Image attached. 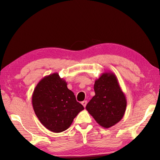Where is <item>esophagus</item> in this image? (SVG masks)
Here are the masks:
<instances>
[{"label": "esophagus", "instance_id": "1", "mask_svg": "<svg viewBox=\"0 0 160 160\" xmlns=\"http://www.w3.org/2000/svg\"><path fill=\"white\" fill-rule=\"evenodd\" d=\"M87 100H84L83 102H82V104L83 105V107L85 108L86 106H87Z\"/></svg>", "mask_w": 160, "mask_h": 160}]
</instances>
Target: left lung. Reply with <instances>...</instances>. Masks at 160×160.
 Here are the masks:
<instances>
[{
	"instance_id": "1",
	"label": "left lung",
	"mask_w": 160,
	"mask_h": 160,
	"mask_svg": "<svg viewBox=\"0 0 160 160\" xmlns=\"http://www.w3.org/2000/svg\"><path fill=\"white\" fill-rule=\"evenodd\" d=\"M95 96L86 109L97 123L108 128L120 122L125 113L127 99L116 76L111 71L104 72L95 81Z\"/></svg>"
}]
</instances>
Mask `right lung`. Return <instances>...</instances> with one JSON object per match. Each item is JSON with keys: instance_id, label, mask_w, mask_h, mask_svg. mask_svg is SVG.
I'll use <instances>...</instances> for the list:
<instances>
[{"instance_id": "right-lung-1", "label": "right lung", "mask_w": 160, "mask_h": 160, "mask_svg": "<svg viewBox=\"0 0 160 160\" xmlns=\"http://www.w3.org/2000/svg\"><path fill=\"white\" fill-rule=\"evenodd\" d=\"M33 108L41 124L53 132L67 130L84 109L67 83L58 73L44 77L37 84L32 98Z\"/></svg>"}]
</instances>
